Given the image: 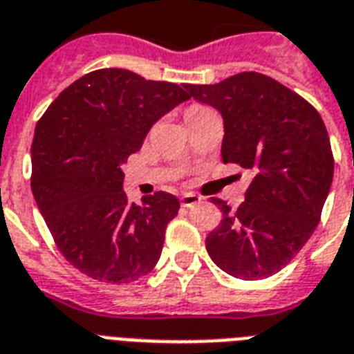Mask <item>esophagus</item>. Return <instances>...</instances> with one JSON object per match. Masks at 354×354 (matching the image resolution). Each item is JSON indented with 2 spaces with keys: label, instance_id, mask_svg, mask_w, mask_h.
I'll return each instance as SVG.
<instances>
[{
  "label": "esophagus",
  "instance_id": "1",
  "mask_svg": "<svg viewBox=\"0 0 354 354\" xmlns=\"http://www.w3.org/2000/svg\"><path fill=\"white\" fill-rule=\"evenodd\" d=\"M197 203H201V197L196 196V194H183L180 196V205L183 207H194Z\"/></svg>",
  "mask_w": 354,
  "mask_h": 354
}]
</instances>
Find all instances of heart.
Masks as SVG:
<instances>
[{
  "label": "heart",
  "mask_w": 354,
  "mask_h": 354,
  "mask_svg": "<svg viewBox=\"0 0 354 354\" xmlns=\"http://www.w3.org/2000/svg\"><path fill=\"white\" fill-rule=\"evenodd\" d=\"M203 106H192V109H188V112L186 114H190V112H197V111H201Z\"/></svg>",
  "instance_id": "obj_1"
}]
</instances>
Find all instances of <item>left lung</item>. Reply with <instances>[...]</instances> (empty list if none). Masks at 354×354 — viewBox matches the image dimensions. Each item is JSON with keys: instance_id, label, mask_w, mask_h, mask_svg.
I'll return each mask as SVG.
<instances>
[{"instance_id": "obj_1", "label": "left lung", "mask_w": 354, "mask_h": 354, "mask_svg": "<svg viewBox=\"0 0 354 354\" xmlns=\"http://www.w3.org/2000/svg\"><path fill=\"white\" fill-rule=\"evenodd\" d=\"M223 118L221 158L253 171L245 201L207 236L218 268L243 281L281 271L308 242L330 190L334 158L319 112L275 79L242 72L218 84H188Z\"/></svg>"}]
</instances>
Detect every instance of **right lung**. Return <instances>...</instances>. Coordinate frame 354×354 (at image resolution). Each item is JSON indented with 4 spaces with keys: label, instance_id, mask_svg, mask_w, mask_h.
Wrapping results in <instances>:
<instances>
[{
    "label": "right lung",
    "instance_id": "add662e5",
    "mask_svg": "<svg viewBox=\"0 0 354 354\" xmlns=\"http://www.w3.org/2000/svg\"><path fill=\"white\" fill-rule=\"evenodd\" d=\"M185 84L95 70L44 112L31 146V188L64 259L95 281L127 284L157 266L179 199L166 192L127 201L122 164L183 101Z\"/></svg>",
    "mask_w": 354,
    "mask_h": 354
}]
</instances>
